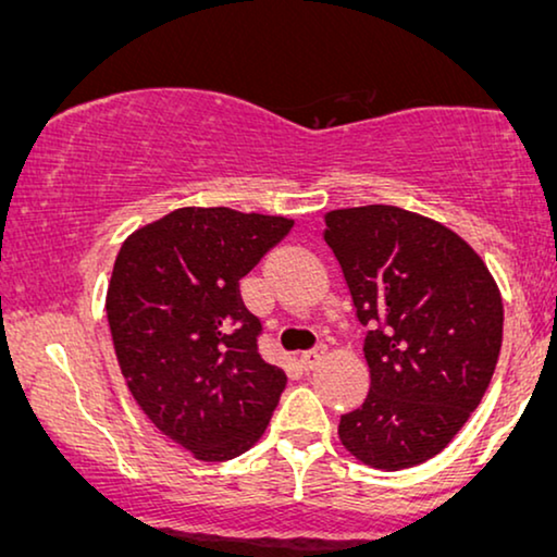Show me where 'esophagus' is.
Returning a JSON list of instances; mask_svg holds the SVG:
<instances>
[{
    "mask_svg": "<svg viewBox=\"0 0 557 557\" xmlns=\"http://www.w3.org/2000/svg\"><path fill=\"white\" fill-rule=\"evenodd\" d=\"M321 359H324V349H321V346H317V349H311V351H304L301 357H298V367H301L304 372H309V369L317 367Z\"/></svg>",
    "mask_w": 557,
    "mask_h": 557,
    "instance_id": "34e87169",
    "label": "esophagus"
}]
</instances>
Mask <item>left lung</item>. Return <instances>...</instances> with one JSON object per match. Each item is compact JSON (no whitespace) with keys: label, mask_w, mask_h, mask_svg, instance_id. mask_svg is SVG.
I'll return each mask as SVG.
<instances>
[{"label":"left lung","mask_w":557,"mask_h":557,"mask_svg":"<svg viewBox=\"0 0 557 557\" xmlns=\"http://www.w3.org/2000/svg\"><path fill=\"white\" fill-rule=\"evenodd\" d=\"M361 326L369 394L338 440L376 470L440 455L485 397L503 346V296L472 246L397 206L326 213Z\"/></svg>","instance_id":"1"}]
</instances>
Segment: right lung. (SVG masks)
<instances>
[{
	"instance_id": "1",
	"label": "right lung",
	"mask_w": 557,
	"mask_h": 557,
	"mask_svg": "<svg viewBox=\"0 0 557 557\" xmlns=\"http://www.w3.org/2000/svg\"><path fill=\"white\" fill-rule=\"evenodd\" d=\"M284 215L178 208L120 248L104 298L120 372L143 414L203 462L251 449L286 386L259 354L238 281L292 231Z\"/></svg>"
}]
</instances>
